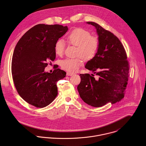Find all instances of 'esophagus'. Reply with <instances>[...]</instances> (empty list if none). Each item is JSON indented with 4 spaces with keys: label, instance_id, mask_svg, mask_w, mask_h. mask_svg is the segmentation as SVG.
Masks as SVG:
<instances>
[{
    "label": "esophagus",
    "instance_id": "esophagus-1",
    "mask_svg": "<svg viewBox=\"0 0 146 146\" xmlns=\"http://www.w3.org/2000/svg\"><path fill=\"white\" fill-rule=\"evenodd\" d=\"M74 75V74L73 73H71V72H67V74H66V75L67 76H72Z\"/></svg>",
    "mask_w": 146,
    "mask_h": 146
}]
</instances>
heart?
Masks as SVG:
<instances>
[{
  "label": "heart",
  "instance_id": "obj_1",
  "mask_svg": "<svg viewBox=\"0 0 146 146\" xmlns=\"http://www.w3.org/2000/svg\"><path fill=\"white\" fill-rule=\"evenodd\" d=\"M67 40L71 44L76 46V56H82L86 61H90L96 56L99 47L100 40L98 37L92 36L91 33L83 28H77L72 30L67 36ZM65 42L60 39L56 42L54 51L57 55L61 56L64 52ZM83 64L81 57L71 58H67L62 60L61 65L63 69L75 72Z\"/></svg>",
  "mask_w": 146,
  "mask_h": 146
}]
</instances>
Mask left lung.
<instances>
[{"instance_id": "1", "label": "left lung", "mask_w": 146, "mask_h": 146, "mask_svg": "<svg viewBox=\"0 0 146 146\" xmlns=\"http://www.w3.org/2000/svg\"><path fill=\"white\" fill-rule=\"evenodd\" d=\"M95 27L100 40L98 50L85 67L93 72L80 74L78 90L84 102L94 107L120 101L128 80L129 66L125 49L120 40L98 23L87 22ZM97 75L96 77L94 74Z\"/></svg>"}]
</instances>
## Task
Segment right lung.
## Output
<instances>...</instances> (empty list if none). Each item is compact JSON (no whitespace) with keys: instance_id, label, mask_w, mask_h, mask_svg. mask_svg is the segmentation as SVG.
<instances>
[{"instance_id":"1","label":"right lung","mask_w":146,"mask_h":146,"mask_svg":"<svg viewBox=\"0 0 146 146\" xmlns=\"http://www.w3.org/2000/svg\"><path fill=\"white\" fill-rule=\"evenodd\" d=\"M67 30V26L62 25L38 24L16 44L12 60V78L18 93L28 104L45 107L57 96V82L66 72L56 68L50 74L44 69L47 61L55 60V44Z\"/></svg>"}]
</instances>
